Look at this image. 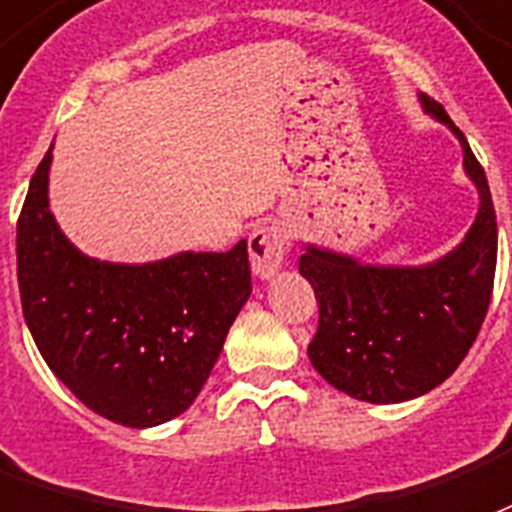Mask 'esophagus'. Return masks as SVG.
Instances as JSON below:
<instances>
[{
	"mask_svg": "<svg viewBox=\"0 0 512 512\" xmlns=\"http://www.w3.org/2000/svg\"><path fill=\"white\" fill-rule=\"evenodd\" d=\"M251 264L253 272L261 281H270L278 275L283 267V256H286V245H289V234L278 226V223H267L251 234Z\"/></svg>",
	"mask_w": 512,
	"mask_h": 512,
	"instance_id": "esophagus-1",
	"label": "esophagus"
}]
</instances>
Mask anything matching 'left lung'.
Masks as SVG:
<instances>
[{
	"mask_svg": "<svg viewBox=\"0 0 512 512\" xmlns=\"http://www.w3.org/2000/svg\"><path fill=\"white\" fill-rule=\"evenodd\" d=\"M420 106L458 138L480 196L464 240L420 267L368 264L316 245L300 256V275L319 302L313 368L368 404L412 401L445 382L472 349L494 289L496 212L486 171L445 108L425 95Z\"/></svg>",
	"mask_w": 512,
	"mask_h": 512,
	"instance_id": "1",
	"label": "left lung"
}]
</instances>
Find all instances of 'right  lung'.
Listing matches in <instances>:
<instances>
[{
    "instance_id": "add662e5",
    "label": "right lung",
    "mask_w": 512,
    "mask_h": 512,
    "mask_svg": "<svg viewBox=\"0 0 512 512\" xmlns=\"http://www.w3.org/2000/svg\"><path fill=\"white\" fill-rule=\"evenodd\" d=\"M51 149L18 218L26 327L54 376L92 412L128 428L169 423L196 401L251 297L248 242L147 264L92 259L48 207Z\"/></svg>"
}]
</instances>
